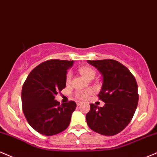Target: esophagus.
I'll list each match as a JSON object with an SVG mask.
<instances>
[{
  "instance_id": "1",
  "label": "esophagus",
  "mask_w": 157,
  "mask_h": 157,
  "mask_svg": "<svg viewBox=\"0 0 157 157\" xmlns=\"http://www.w3.org/2000/svg\"><path fill=\"white\" fill-rule=\"evenodd\" d=\"M82 104V102H81V101H76V105H77V106H80V105L81 104Z\"/></svg>"
}]
</instances>
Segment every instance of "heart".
Returning a JSON list of instances; mask_svg holds the SVG:
<instances>
[{
	"instance_id": "obj_1",
	"label": "heart",
	"mask_w": 157,
	"mask_h": 157,
	"mask_svg": "<svg viewBox=\"0 0 157 157\" xmlns=\"http://www.w3.org/2000/svg\"><path fill=\"white\" fill-rule=\"evenodd\" d=\"M79 72L81 73L83 76L85 77L87 79H92L94 78L95 76V71L93 68L89 66H83V67H79L78 69ZM72 79V73L71 71H68L66 74L65 76V81L67 84H69L71 82ZM94 93L93 90L92 89H88L85 90H78L75 93V96L78 98V99H82V100H84V99L87 98L88 97L90 96L91 95H93Z\"/></svg>"
}]
</instances>
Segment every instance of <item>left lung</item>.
<instances>
[{
    "instance_id": "obj_1",
    "label": "left lung",
    "mask_w": 157,
    "mask_h": 157,
    "mask_svg": "<svg viewBox=\"0 0 157 157\" xmlns=\"http://www.w3.org/2000/svg\"><path fill=\"white\" fill-rule=\"evenodd\" d=\"M103 75L102 89L99 99L103 107L90 104L86 115L88 126L105 136L120 133L132 121L137 109L139 95L136 79L126 66L113 59L87 61Z\"/></svg>"
}]
</instances>
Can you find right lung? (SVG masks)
I'll return each mask as SVG.
<instances>
[{
	"instance_id": "add662e5",
	"label": "right lung",
	"mask_w": 157,
	"mask_h": 157,
	"mask_svg": "<svg viewBox=\"0 0 157 157\" xmlns=\"http://www.w3.org/2000/svg\"><path fill=\"white\" fill-rule=\"evenodd\" d=\"M73 61L50 59L40 64L28 75L22 88V107L35 131L52 136L65 130L76 107L75 101L61 104L55 96L66 86L65 76Z\"/></svg>"
}]
</instances>
